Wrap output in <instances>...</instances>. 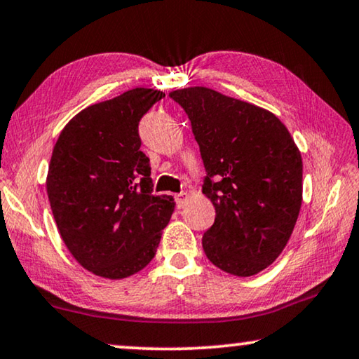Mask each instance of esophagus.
Listing matches in <instances>:
<instances>
[{
  "mask_svg": "<svg viewBox=\"0 0 359 359\" xmlns=\"http://www.w3.org/2000/svg\"><path fill=\"white\" fill-rule=\"evenodd\" d=\"M186 201H188V192H180V194H176V205H178V209H181L186 204Z\"/></svg>",
  "mask_w": 359,
  "mask_h": 359,
  "instance_id": "1",
  "label": "esophagus"
}]
</instances>
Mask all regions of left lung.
<instances>
[{"label": "left lung", "instance_id": "8db88e82", "mask_svg": "<svg viewBox=\"0 0 359 359\" xmlns=\"http://www.w3.org/2000/svg\"><path fill=\"white\" fill-rule=\"evenodd\" d=\"M186 111L205 167L202 192L215 222L202 236L209 261L251 277L280 256L303 201V160L288 129L261 107L207 87L170 92Z\"/></svg>", "mask_w": 359, "mask_h": 359}]
</instances>
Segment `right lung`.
I'll use <instances>...</instances> for the list:
<instances>
[{
	"mask_svg": "<svg viewBox=\"0 0 359 359\" xmlns=\"http://www.w3.org/2000/svg\"><path fill=\"white\" fill-rule=\"evenodd\" d=\"M154 89L128 90L87 107L61 131L51 154L46 192L66 248L103 278H126L157 252L175 210L154 196L139 121L162 100Z\"/></svg>",
	"mask_w": 359,
	"mask_h": 359,
	"instance_id": "1",
	"label": "right lung"
}]
</instances>
